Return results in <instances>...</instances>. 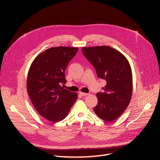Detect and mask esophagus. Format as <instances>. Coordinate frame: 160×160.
Listing matches in <instances>:
<instances>
[{
	"mask_svg": "<svg viewBox=\"0 0 160 160\" xmlns=\"http://www.w3.org/2000/svg\"><path fill=\"white\" fill-rule=\"evenodd\" d=\"M79 94L81 95V96H83V97H86L87 95H89V93H83V92H80Z\"/></svg>",
	"mask_w": 160,
	"mask_h": 160,
	"instance_id": "obj_1",
	"label": "esophagus"
}]
</instances>
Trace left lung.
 I'll use <instances>...</instances> for the list:
<instances>
[{
    "mask_svg": "<svg viewBox=\"0 0 160 160\" xmlns=\"http://www.w3.org/2000/svg\"><path fill=\"white\" fill-rule=\"evenodd\" d=\"M82 53L93 65L97 77L106 81L103 92L97 94L98 104L93 108L100 119L110 122L122 114L132 93L130 63L118 50L108 46L82 47Z\"/></svg>",
    "mask_w": 160,
    "mask_h": 160,
    "instance_id": "1",
    "label": "left lung"
}]
</instances>
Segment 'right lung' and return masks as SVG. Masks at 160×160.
Wrapping results in <instances>:
<instances>
[{"label":"right lung","instance_id":"1","mask_svg":"<svg viewBox=\"0 0 160 160\" xmlns=\"http://www.w3.org/2000/svg\"><path fill=\"white\" fill-rule=\"evenodd\" d=\"M77 47H57L39 54L28 74L27 91L38 112L48 121L56 122L68 115L78 98L74 92L63 89L65 71L77 54Z\"/></svg>","mask_w":160,"mask_h":160}]
</instances>
